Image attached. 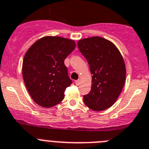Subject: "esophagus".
Returning <instances> with one entry per match:
<instances>
[{"mask_svg": "<svg viewBox=\"0 0 149 149\" xmlns=\"http://www.w3.org/2000/svg\"><path fill=\"white\" fill-rule=\"evenodd\" d=\"M75 83H76V85H77V86H79V85L80 84V80H79V79H78V80H76L75 81Z\"/></svg>", "mask_w": 149, "mask_h": 149, "instance_id": "1", "label": "esophagus"}]
</instances>
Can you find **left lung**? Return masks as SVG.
Instances as JSON below:
<instances>
[{"mask_svg":"<svg viewBox=\"0 0 149 149\" xmlns=\"http://www.w3.org/2000/svg\"><path fill=\"white\" fill-rule=\"evenodd\" d=\"M77 45L92 74L91 91L83 95L85 104L95 111L107 109L117 101L124 86L123 57L112 42L98 36L79 40Z\"/></svg>","mask_w":149,"mask_h":149,"instance_id":"left-lung-1","label":"left lung"}]
</instances>
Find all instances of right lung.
<instances>
[{"label":"right lung","instance_id":"obj_1","mask_svg":"<svg viewBox=\"0 0 149 149\" xmlns=\"http://www.w3.org/2000/svg\"><path fill=\"white\" fill-rule=\"evenodd\" d=\"M74 41L58 36L40 38L29 48L22 62V77L36 104L51 107L64 98L65 89L72 83L64 65L75 49Z\"/></svg>","mask_w":149,"mask_h":149}]
</instances>
